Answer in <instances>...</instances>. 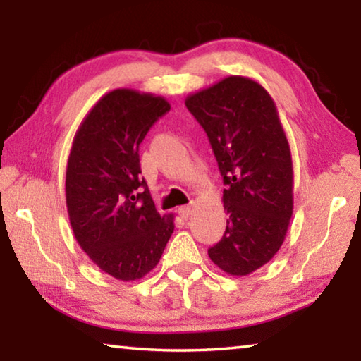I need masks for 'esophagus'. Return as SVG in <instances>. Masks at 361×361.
Returning a JSON list of instances; mask_svg holds the SVG:
<instances>
[{"instance_id":"1","label":"esophagus","mask_w":361,"mask_h":361,"mask_svg":"<svg viewBox=\"0 0 361 361\" xmlns=\"http://www.w3.org/2000/svg\"><path fill=\"white\" fill-rule=\"evenodd\" d=\"M192 212H194V209H192V205H183V207H180L178 209V215L181 216V218H189L192 215Z\"/></svg>"}]
</instances>
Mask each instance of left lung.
I'll list each match as a JSON object with an SVG mask.
<instances>
[{
    "label": "left lung",
    "mask_w": 361,
    "mask_h": 361,
    "mask_svg": "<svg viewBox=\"0 0 361 361\" xmlns=\"http://www.w3.org/2000/svg\"><path fill=\"white\" fill-rule=\"evenodd\" d=\"M185 103L204 127L226 185V231L209 256L229 276H248L279 252L293 215V162L277 106L245 76L224 78Z\"/></svg>",
    "instance_id": "8db88e82"
}]
</instances>
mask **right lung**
<instances>
[{"mask_svg": "<svg viewBox=\"0 0 361 361\" xmlns=\"http://www.w3.org/2000/svg\"><path fill=\"white\" fill-rule=\"evenodd\" d=\"M167 111L164 97L114 89L73 140L65 180L73 234L103 272L122 282L151 272L175 229L173 215H159L140 176V143Z\"/></svg>", "mask_w": 361, "mask_h": 361, "instance_id": "1", "label": "right lung"}]
</instances>
